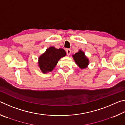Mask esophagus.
I'll list each match as a JSON object with an SVG mask.
<instances>
[{
	"mask_svg": "<svg viewBox=\"0 0 125 125\" xmlns=\"http://www.w3.org/2000/svg\"><path fill=\"white\" fill-rule=\"evenodd\" d=\"M66 52L68 56H69V55H70L71 53V50L70 49H69V48H68V49L66 50Z\"/></svg>",
	"mask_w": 125,
	"mask_h": 125,
	"instance_id": "1",
	"label": "esophagus"
}]
</instances>
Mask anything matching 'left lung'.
<instances>
[{
    "instance_id": "left-lung-1",
    "label": "left lung",
    "mask_w": 125,
    "mask_h": 125,
    "mask_svg": "<svg viewBox=\"0 0 125 125\" xmlns=\"http://www.w3.org/2000/svg\"><path fill=\"white\" fill-rule=\"evenodd\" d=\"M73 58L79 67L81 69L86 68L89 64V59L86 57L84 52L82 50L73 55Z\"/></svg>"
}]
</instances>
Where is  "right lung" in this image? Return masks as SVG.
Listing matches in <instances>:
<instances>
[{
    "mask_svg": "<svg viewBox=\"0 0 125 125\" xmlns=\"http://www.w3.org/2000/svg\"><path fill=\"white\" fill-rule=\"evenodd\" d=\"M66 56V52L62 48L50 47L39 58V65L42 73L51 72L57 64L61 58Z\"/></svg>",
    "mask_w": 125,
    "mask_h": 125,
    "instance_id": "right-lung-1",
    "label": "right lung"
}]
</instances>
